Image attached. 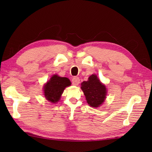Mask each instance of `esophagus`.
Here are the masks:
<instances>
[{"label":"esophagus","mask_w":152,"mask_h":152,"mask_svg":"<svg viewBox=\"0 0 152 152\" xmlns=\"http://www.w3.org/2000/svg\"><path fill=\"white\" fill-rule=\"evenodd\" d=\"M72 84H73V85H74V86H78L79 84V83H80V79H79V77H73V79H72Z\"/></svg>","instance_id":"esophagus-1"}]
</instances>
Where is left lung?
Instances as JSON below:
<instances>
[{
    "instance_id": "1",
    "label": "left lung",
    "mask_w": 152,
    "mask_h": 152,
    "mask_svg": "<svg viewBox=\"0 0 152 152\" xmlns=\"http://www.w3.org/2000/svg\"><path fill=\"white\" fill-rule=\"evenodd\" d=\"M80 88L91 107L98 108L104 102L107 93V88L96 75H91L88 80L82 82Z\"/></svg>"
}]
</instances>
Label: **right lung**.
<instances>
[{"instance_id": "1", "label": "right lung", "mask_w": 152, "mask_h": 152, "mask_svg": "<svg viewBox=\"0 0 152 152\" xmlns=\"http://www.w3.org/2000/svg\"><path fill=\"white\" fill-rule=\"evenodd\" d=\"M70 85L71 82L68 78L54 75L44 86L45 98L49 102L56 103L60 99L64 89Z\"/></svg>"}]
</instances>
